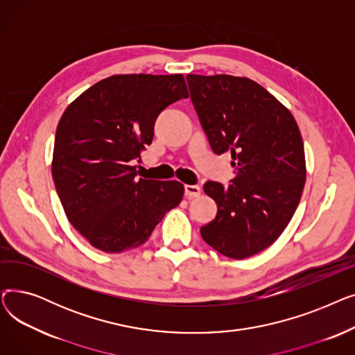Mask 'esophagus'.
Here are the masks:
<instances>
[{
  "label": "esophagus",
  "instance_id": "obj_1",
  "mask_svg": "<svg viewBox=\"0 0 355 355\" xmlns=\"http://www.w3.org/2000/svg\"><path fill=\"white\" fill-rule=\"evenodd\" d=\"M201 194V189L198 185H185L184 187V196L187 198H196Z\"/></svg>",
  "mask_w": 355,
  "mask_h": 355
}]
</instances>
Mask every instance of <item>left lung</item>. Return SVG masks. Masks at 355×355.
<instances>
[{
	"mask_svg": "<svg viewBox=\"0 0 355 355\" xmlns=\"http://www.w3.org/2000/svg\"><path fill=\"white\" fill-rule=\"evenodd\" d=\"M190 96L213 153L230 154L227 187L207 181L217 216L200 229L218 253L245 259L282 234L306 178L304 142L289 109L248 78L187 74Z\"/></svg>",
	"mask_w": 355,
	"mask_h": 355,
	"instance_id": "1",
	"label": "left lung"
}]
</instances>
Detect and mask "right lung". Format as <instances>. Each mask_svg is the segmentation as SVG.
Segmentation results:
<instances>
[{
  "label": "right lung",
  "mask_w": 355,
  "mask_h": 355,
  "mask_svg": "<svg viewBox=\"0 0 355 355\" xmlns=\"http://www.w3.org/2000/svg\"><path fill=\"white\" fill-rule=\"evenodd\" d=\"M182 98V74H115L64 110L51 174L69 221L93 248L121 253L141 246L181 202V182L137 178L132 162L153 142L158 115Z\"/></svg>",
  "instance_id": "right-lung-1"
}]
</instances>
